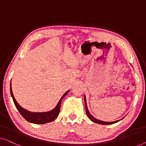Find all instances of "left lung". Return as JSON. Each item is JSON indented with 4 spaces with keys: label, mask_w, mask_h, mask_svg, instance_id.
Here are the masks:
<instances>
[{
    "label": "left lung",
    "mask_w": 146,
    "mask_h": 146,
    "mask_svg": "<svg viewBox=\"0 0 146 146\" xmlns=\"http://www.w3.org/2000/svg\"><path fill=\"white\" fill-rule=\"evenodd\" d=\"M84 102H85V106H86V114H87L88 117L89 119H90L91 120H92V122H95V123H98V124H114V123H116V122L120 121V120H116V121H114V122H105V121H103V120H98L96 119V118L93 117V116L91 115L90 112L88 111V106H87V103H86V96H84ZM123 119V118H122Z\"/></svg>",
    "instance_id": "obj_1"
}]
</instances>
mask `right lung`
<instances>
[{"mask_svg":"<svg viewBox=\"0 0 146 146\" xmlns=\"http://www.w3.org/2000/svg\"><path fill=\"white\" fill-rule=\"evenodd\" d=\"M70 90L67 91L66 92L64 93V95L62 96V98H60V100H59L56 106L54 107L53 109H52L51 111L47 112H41V113H34V112H30L29 111H27L26 109H24L18 104L15 98H14L13 93H12L11 82H10V94H11L12 99H13L14 105H15L17 109L18 110V111L20 112L21 115H22L27 121L31 122V123L33 124H43L53 121V120L58 116L59 112H60V107L62 99L64 98L66 95L68 94Z\"/></svg>","mask_w":146,"mask_h":146,"instance_id":"obj_1","label":"right lung"}]
</instances>
